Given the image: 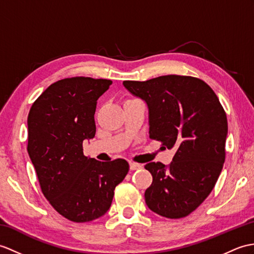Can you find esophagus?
<instances>
[{
  "mask_svg": "<svg viewBox=\"0 0 254 254\" xmlns=\"http://www.w3.org/2000/svg\"><path fill=\"white\" fill-rule=\"evenodd\" d=\"M141 168H143V166H141V164H139V163H135V162H131V163H129V169H131L132 171L139 170V169H141Z\"/></svg>",
  "mask_w": 254,
  "mask_h": 254,
  "instance_id": "obj_1",
  "label": "esophagus"
}]
</instances>
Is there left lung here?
Returning a JSON list of instances; mask_svg holds the SVG:
<instances>
[{"instance_id":"8db88e82","label":"left lung","mask_w":254,"mask_h":254,"mask_svg":"<svg viewBox=\"0 0 254 254\" xmlns=\"http://www.w3.org/2000/svg\"><path fill=\"white\" fill-rule=\"evenodd\" d=\"M123 85L148 106L149 137L176 150L169 166H145L152 175L146 204L168 219L185 217L204 201L221 174L226 154L225 110L204 81L190 75L123 81Z\"/></svg>"}]
</instances>
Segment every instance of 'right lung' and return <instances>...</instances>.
I'll use <instances>...</instances> for the list:
<instances>
[{"instance_id": "1", "label": "right lung", "mask_w": 254, "mask_h": 254, "mask_svg": "<svg viewBox=\"0 0 254 254\" xmlns=\"http://www.w3.org/2000/svg\"><path fill=\"white\" fill-rule=\"evenodd\" d=\"M111 80L66 78L51 84L28 115L27 150L41 190L67 220L84 223L110 208L115 188L125 180V159L102 162L83 155V140L95 136L99 96Z\"/></svg>"}]
</instances>
